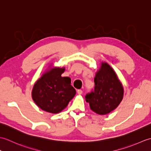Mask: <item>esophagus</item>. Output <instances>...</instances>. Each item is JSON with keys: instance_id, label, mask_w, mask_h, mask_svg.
<instances>
[{"instance_id": "obj_1", "label": "esophagus", "mask_w": 151, "mask_h": 151, "mask_svg": "<svg viewBox=\"0 0 151 151\" xmlns=\"http://www.w3.org/2000/svg\"><path fill=\"white\" fill-rule=\"evenodd\" d=\"M77 93H78V94L81 95L82 93V89H78Z\"/></svg>"}]
</instances>
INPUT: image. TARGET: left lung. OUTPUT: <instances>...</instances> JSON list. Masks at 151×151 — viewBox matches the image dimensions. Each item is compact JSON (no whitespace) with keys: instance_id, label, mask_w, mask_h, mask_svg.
<instances>
[{"instance_id":"left-lung-1","label":"left lung","mask_w":151,"mask_h":151,"mask_svg":"<svg viewBox=\"0 0 151 151\" xmlns=\"http://www.w3.org/2000/svg\"><path fill=\"white\" fill-rule=\"evenodd\" d=\"M95 88L85 99L91 110L99 115L109 114L116 108L123 98V88L113 69L102 63L94 78Z\"/></svg>"}]
</instances>
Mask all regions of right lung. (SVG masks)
Masks as SVG:
<instances>
[{
  "label": "right lung",
  "mask_w": 151,
  "mask_h": 151,
  "mask_svg": "<svg viewBox=\"0 0 151 151\" xmlns=\"http://www.w3.org/2000/svg\"><path fill=\"white\" fill-rule=\"evenodd\" d=\"M64 68H54L47 71L35 83L32 92L34 101L43 110L59 113L76 94L69 77H62Z\"/></svg>",
  "instance_id": "obj_1"
}]
</instances>
